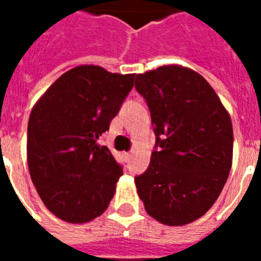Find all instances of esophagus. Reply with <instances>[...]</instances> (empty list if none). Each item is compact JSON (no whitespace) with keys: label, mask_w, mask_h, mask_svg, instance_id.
<instances>
[{"label":"esophagus","mask_w":261,"mask_h":261,"mask_svg":"<svg viewBox=\"0 0 261 261\" xmlns=\"http://www.w3.org/2000/svg\"><path fill=\"white\" fill-rule=\"evenodd\" d=\"M124 156L127 159H130L131 156H133V152H124Z\"/></svg>","instance_id":"34e87169"}]
</instances>
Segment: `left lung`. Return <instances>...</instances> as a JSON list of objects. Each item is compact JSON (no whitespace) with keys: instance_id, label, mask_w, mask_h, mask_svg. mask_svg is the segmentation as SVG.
<instances>
[{"instance_id":"left-lung-1","label":"left lung","mask_w":261,"mask_h":261,"mask_svg":"<svg viewBox=\"0 0 261 261\" xmlns=\"http://www.w3.org/2000/svg\"><path fill=\"white\" fill-rule=\"evenodd\" d=\"M136 89L156 137L149 166L134 179L138 196L159 222L190 224L213 207L229 176V114L201 75L179 65L136 75Z\"/></svg>"}]
</instances>
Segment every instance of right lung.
<instances>
[{
  "label": "right lung",
  "mask_w": 261,
  "mask_h": 261,
  "mask_svg": "<svg viewBox=\"0 0 261 261\" xmlns=\"http://www.w3.org/2000/svg\"><path fill=\"white\" fill-rule=\"evenodd\" d=\"M136 74L97 65L69 69L48 88L28 123V166L44 205L71 224L102 215L123 175L97 138L109 130Z\"/></svg>",
  "instance_id": "obj_1"
}]
</instances>
